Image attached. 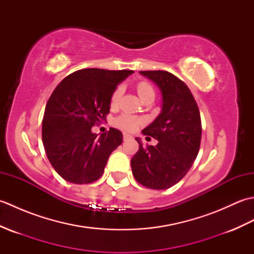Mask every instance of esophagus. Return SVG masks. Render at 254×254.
I'll use <instances>...</instances> for the list:
<instances>
[{
  "mask_svg": "<svg viewBox=\"0 0 254 254\" xmlns=\"http://www.w3.org/2000/svg\"><path fill=\"white\" fill-rule=\"evenodd\" d=\"M131 138H132V136L128 135V134H127V133L123 134V139H124V141H127V139H131Z\"/></svg>",
  "mask_w": 254,
  "mask_h": 254,
  "instance_id": "34e87169",
  "label": "esophagus"
}]
</instances>
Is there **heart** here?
<instances>
[{
    "instance_id": "obj_1",
    "label": "heart",
    "mask_w": 254,
    "mask_h": 254,
    "mask_svg": "<svg viewBox=\"0 0 254 254\" xmlns=\"http://www.w3.org/2000/svg\"><path fill=\"white\" fill-rule=\"evenodd\" d=\"M136 88H137V93L142 99H144L145 97L147 96H154V89L152 87V85L147 82H145V80L139 82L136 86ZM122 94H123V87L121 85L118 86V87L113 90L110 98V105L112 107H116L119 104ZM141 123H142L141 119L131 115H127V113L118 117L115 121V124L119 128H121V130L127 131V132L136 131L138 127L141 126Z\"/></svg>"
}]
</instances>
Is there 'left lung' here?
<instances>
[{
    "label": "left lung",
    "mask_w": 254,
    "mask_h": 254,
    "mask_svg": "<svg viewBox=\"0 0 254 254\" xmlns=\"http://www.w3.org/2000/svg\"><path fill=\"white\" fill-rule=\"evenodd\" d=\"M157 84L163 94L161 113L142 131L158 141L143 146L131 159L135 180L142 186L165 190L179 182L195 160L201 145V116L195 99L185 82L167 71H141Z\"/></svg>",
    "instance_id": "obj_1"
}]
</instances>
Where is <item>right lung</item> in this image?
Returning a JSON list of instances; mask_svg holds the SVG:
<instances>
[{"label": "right lung", "instance_id": "right-lung-1", "mask_svg": "<svg viewBox=\"0 0 254 254\" xmlns=\"http://www.w3.org/2000/svg\"><path fill=\"white\" fill-rule=\"evenodd\" d=\"M132 73L83 68L53 90L42 120V142L50 164L64 180L87 185L104 174L123 136L116 128L97 136L91 127L107 118L113 90Z\"/></svg>", "mask_w": 254, "mask_h": 254}]
</instances>
